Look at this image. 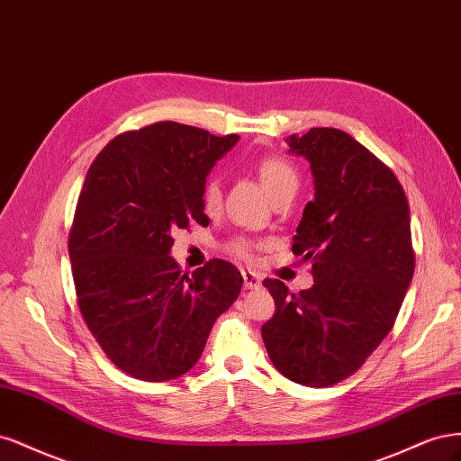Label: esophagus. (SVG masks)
<instances>
[{"label":"esophagus","instance_id":"obj_1","mask_svg":"<svg viewBox=\"0 0 461 461\" xmlns=\"http://www.w3.org/2000/svg\"><path fill=\"white\" fill-rule=\"evenodd\" d=\"M243 285H245V289H258L262 285V277L255 272L245 270L243 272Z\"/></svg>","mask_w":461,"mask_h":461}]
</instances>
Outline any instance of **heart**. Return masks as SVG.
I'll list each match as a JSON object with an SVG mask.
<instances>
[{"label":"heart","mask_w":461,"mask_h":461,"mask_svg":"<svg viewBox=\"0 0 461 461\" xmlns=\"http://www.w3.org/2000/svg\"><path fill=\"white\" fill-rule=\"evenodd\" d=\"M257 172L270 199L281 195V193H294L296 187H299V172H296V168L284 157L270 155L260 158L257 165ZM201 195L206 212L218 211L221 201V189L216 177H209V180L204 182ZM230 250L241 258H250L252 245L245 240H235L230 245Z\"/></svg>","instance_id":"heart-1"}]
</instances>
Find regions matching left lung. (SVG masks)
Here are the masks:
<instances>
[{
  "label": "left lung",
  "mask_w": 461,
  "mask_h": 461,
  "mask_svg": "<svg viewBox=\"0 0 461 461\" xmlns=\"http://www.w3.org/2000/svg\"><path fill=\"white\" fill-rule=\"evenodd\" d=\"M287 143L314 176L293 237L314 285L264 279L276 312L262 339L281 375L320 389L358 371L393 330L415 268L410 206L394 172L347 131L310 128Z\"/></svg>",
  "instance_id": "obj_1"
}]
</instances>
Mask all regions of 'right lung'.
Here are the masks:
<instances>
[{"label": "right lung", "mask_w": 461, "mask_h": 461, "mask_svg": "<svg viewBox=\"0 0 461 461\" xmlns=\"http://www.w3.org/2000/svg\"><path fill=\"white\" fill-rule=\"evenodd\" d=\"M240 136L155 122L124 131L92 162L68 235L82 318L124 374L162 383L195 366L243 277L212 258L191 276L170 257L172 231L209 226L203 185Z\"/></svg>", "instance_id": "1"}]
</instances>
